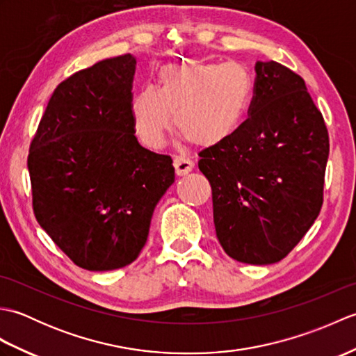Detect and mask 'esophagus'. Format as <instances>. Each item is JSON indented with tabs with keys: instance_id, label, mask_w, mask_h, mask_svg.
Segmentation results:
<instances>
[{
	"instance_id": "esophagus-1",
	"label": "esophagus",
	"mask_w": 356,
	"mask_h": 356,
	"mask_svg": "<svg viewBox=\"0 0 356 356\" xmlns=\"http://www.w3.org/2000/svg\"><path fill=\"white\" fill-rule=\"evenodd\" d=\"M174 168H176L177 176H186L188 172L193 171L194 163L191 159H188L185 156H176L174 157Z\"/></svg>"
}]
</instances>
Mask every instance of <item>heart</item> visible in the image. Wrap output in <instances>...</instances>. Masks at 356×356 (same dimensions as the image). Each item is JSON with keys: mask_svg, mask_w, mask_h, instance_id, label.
Instances as JSON below:
<instances>
[{"mask_svg": "<svg viewBox=\"0 0 356 356\" xmlns=\"http://www.w3.org/2000/svg\"><path fill=\"white\" fill-rule=\"evenodd\" d=\"M252 95L251 73L236 61L163 67L156 88L145 86L133 96L136 133L147 147L161 148L174 116L176 130L194 145H222L243 125Z\"/></svg>", "mask_w": 356, "mask_h": 356, "instance_id": "b5f03b06", "label": "heart"}]
</instances>
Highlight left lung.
Here are the masks:
<instances>
[{
	"label": "left lung",
	"mask_w": 356,
	"mask_h": 356,
	"mask_svg": "<svg viewBox=\"0 0 356 356\" xmlns=\"http://www.w3.org/2000/svg\"><path fill=\"white\" fill-rule=\"evenodd\" d=\"M249 118L222 145L202 149L217 238L234 260H283L323 207L329 134L305 81L275 61L255 64Z\"/></svg>",
	"instance_id": "left-lung-1"
}]
</instances>
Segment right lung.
I'll return each instance as SVG.
<instances>
[{"instance_id": "1", "label": "right lung", "mask_w": 356, "mask_h": 356, "mask_svg": "<svg viewBox=\"0 0 356 356\" xmlns=\"http://www.w3.org/2000/svg\"><path fill=\"white\" fill-rule=\"evenodd\" d=\"M136 59L127 53L76 72L53 92L29 149L33 213L87 270L138 259L172 159L143 148L131 115Z\"/></svg>"}]
</instances>
